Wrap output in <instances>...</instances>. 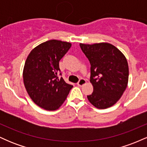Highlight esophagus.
Segmentation results:
<instances>
[{
    "mask_svg": "<svg viewBox=\"0 0 147 147\" xmlns=\"http://www.w3.org/2000/svg\"><path fill=\"white\" fill-rule=\"evenodd\" d=\"M86 84V81L84 79H81L80 80L77 82V85H78L79 86H82L85 85Z\"/></svg>",
    "mask_w": 147,
    "mask_h": 147,
    "instance_id": "1",
    "label": "esophagus"
}]
</instances>
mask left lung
Masks as SVG:
<instances>
[{
    "label": "left lung",
    "mask_w": 147,
    "mask_h": 147,
    "mask_svg": "<svg viewBox=\"0 0 147 147\" xmlns=\"http://www.w3.org/2000/svg\"><path fill=\"white\" fill-rule=\"evenodd\" d=\"M90 63V82L93 92L87 98L99 109L113 106L129 82V65L124 54L109 43L79 44Z\"/></svg>",
    "instance_id": "8db88e82"
}]
</instances>
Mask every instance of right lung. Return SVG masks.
<instances>
[{
  "label": "right lung",
  "mask_w": 147,
  "mask_h": 147,
  "mask_svg": "<svg viewBox=\"0 0 147 147\" xmlns=\"http://www.w3.org/2000/svg\"><path fill=\"white\" fill-rule=\"evenodd\" d=\"M71 43L49 40L30 52L23 71V83L30 98L47 111H56L63 104L72 85L58 78L59 61L71 47Z\"/></svg>",
  "instance_id": "1"
}]
</instances>
